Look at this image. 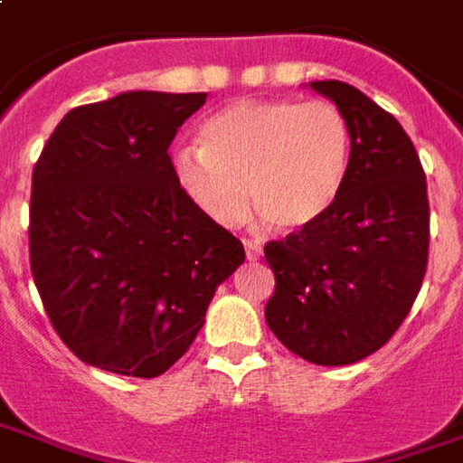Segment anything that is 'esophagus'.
Masks as SVG:
<instances>
[{
	"instance_id": "34e87169",
	"label": "esophagus",
	"mask_w": 463,
	"mask_h": 463,
	"mask_svg": "<svg viewBox=\"0 0 463 463\" xmlns=\"http://www.w3.org/2000/svg\"><path fill=\"white\" fill-rule=\"evenodd\" d=\"M241 244H244V252H247V260H250V262L260 260V254H262V247H260V241H254V239L244 237V239H241Z\"/></svg>"
}]
</instances>
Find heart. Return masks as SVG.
Segmentation results:
<instances>
[{"label": "heart", "instance_id": "1", "mask_svg": "<svg viewBox=\"0 0 463 463\" xmlns=\"http://www.w3.org/2000/svg\"><path fill=\"white\" fill-rule=\"evenodd\" d=\"M201 147L175 152L181 188L219 224H237L250 198L278 232L318 222L339 198L352 127L331 101L250 99L216 111L198 135Z\"/></svg>", "mask_w": 463, "mask_h": 463}]
</instances>
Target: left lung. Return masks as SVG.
Listing matches in <instances>:
<instances>
[{
	"instance_id": "left-lung-1",
	"label": "left lung",
	"mask_w": 463,
	"mask_h": 463,
	"mask_svg": "<svg viewBox=\"0 0 463 463\" xmlns=\"http://www.w3.org/2000/svg\"><path fill=\"white\" fill-rule=\"evenodd\" d=\"M352 127L349 173L318 222L265 244L269 331L306 362L341 367L377 352L411 313L428 268L426 173L400 122L344 80H313Z\"/></svg>"
}]
</instances>
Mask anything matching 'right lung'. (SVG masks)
I'll list each match as a JSON object with an SVG mask.
<instances>
[{
	"mask_svg": "<svg viewBox=\"0 0 463 463\" xmlns=\"http://www.w3.org/2000/svg\"><path fill=\"white\" fill-rule=\"evenodd\" d=\"M206 94L129 91L71 109L33 170L30 269L65 346L157 377L201 331L244 247L181 188L170 142Z\"/></svg>",
	"mask_w": 463,
	"mask_h": 463,
	"instance_id": "right-lung-1",
	"label": "right lung"
}]
</instances>
